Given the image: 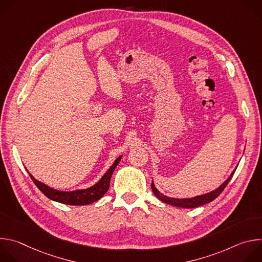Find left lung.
Segmentation results:
<instances>
[{"instance_id":"left-lung-1","label":"left lung","mask_w":262,"mask_h":262,"mask_svg":"<svg viewBox=\"0 0 262 262\" xmlns=\"http://www.w3.org/2000/svg\"><path fill=\"white\" fill-rule=\"evenodd\" d=\"M236 169L233 170V172L230 174V176L225 180V182H223L219 188L212 192H209V193H206L204 195H200V196H196V197H193V198H184V199H176V198H171V197H167L165 196L164 194H162L157 188L156 185L154 183V180H152V183H151V189H152V192L154 194L163 202L167 203V204H170V205H173V206H176V207H182V208H193V207H198V206H201V205H204L206 203H209L211 202L212 200H214L223 191L224 189L226 188V185L228 184V182L230 181V179L232 178L234 172H235Z\"/></svg>"}]
</instances>
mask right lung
Returning a JSON list of instances; mask_svg holds the SVG:
<instances>
[{"label": "right lung", "instance_id": "1", "mask_svg": "<svg viewBox=\"0 0 262 262\" xmlns=\"http://www.w3.org/2000/svg\"><path fill=\"white\" fill-rule=\"evenodd\" d=\"M121 158L122 156L116 159L114 164L111 166V168L104 173V175L98 180V182H96L94 185L85 190H77V191H71V192L58 191L50 188L49 185L35 179L29 172L28 173L32 178L33 182L36 184L37 188H38L49 199L63 203V204H68V205H87L99 200L107 192L112 174H113L115 168L119 164Z\"/></svg>", "mask_w": 262, "mask_h": 262}]
</instances>
